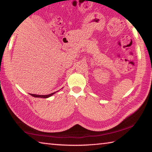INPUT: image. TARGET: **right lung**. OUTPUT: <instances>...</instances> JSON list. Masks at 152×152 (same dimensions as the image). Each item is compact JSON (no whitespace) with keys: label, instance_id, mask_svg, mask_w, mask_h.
Masks as SVG:
<instances>
[{"label":"right lung","instance_id":"obj_1","mask_svg":"<svg viewBox=\"0 0 152 152\" xmlns=\"http://www.w3.org/2000/svg\"><path fill=\"white\" fill-rule=\"evenodd\" d=\"M56 93V92H53V93H51L50 94H47V95H38V94H30L31 96H34V97H38V98H44V99H45V98H48L51 96V95H53V94Z\"/></svg>","mask_w":152,"mask_h":152}]
</instances>
